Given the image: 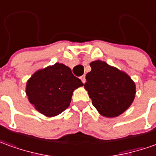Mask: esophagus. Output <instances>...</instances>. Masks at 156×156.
I'll use <instances>...</instances> for the list:
<instances>
[{
    "label": "esophagus",
    "mask_w": 156,
    "mask_h": 156,
    "mask_svg": "<svg viewBox=\"0 0 156 156\" xmlns=\"http://www.w3.org/2000/svg\"><path fill=\"white\" fill-rule=\"evenodd\" d=\"M80 79H81V81L83 83H85L86 82V79H85V76L84 75H83L81 78H80Z\"/></svg>",
    "instance_id": "34e87169"
}]
</instances>
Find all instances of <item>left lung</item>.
<instances>
[{
  "mask_svg": "<svg viewBox=\"0 0 156 156\" xmlns=\"http://www.w3.org/2000/svg\"><path fill=\"white\" fill-rule=\"evenodd\" d=\"M84 88L101 116L116 117L133 102L136 85L129 75L101 60L90 62Z\"/></svg>",
  "mask_w": 156,
  "mask_h": 156,
  "instance_id": "obj_1",
  "label": "left lung"
}]
</instances>
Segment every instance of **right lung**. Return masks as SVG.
<instances>
[{
    "mask_svg": "<svg viewBox=\"0 0 156 156\" xmlns=\"http://www.w3.org/2000/svg\"><path fill=\"white\" fill-rule=\"evenodd\" d=\"M83 85L69 67L56 62L31 76L26 83V94L35 110L53 117L68 108L73 91Z\"/></svg>",
    "mask_w": 156,
    "mask_h": 156,
    "instance_id": "right-lung-1",
    "label": "right lung"
}]
</instances>
